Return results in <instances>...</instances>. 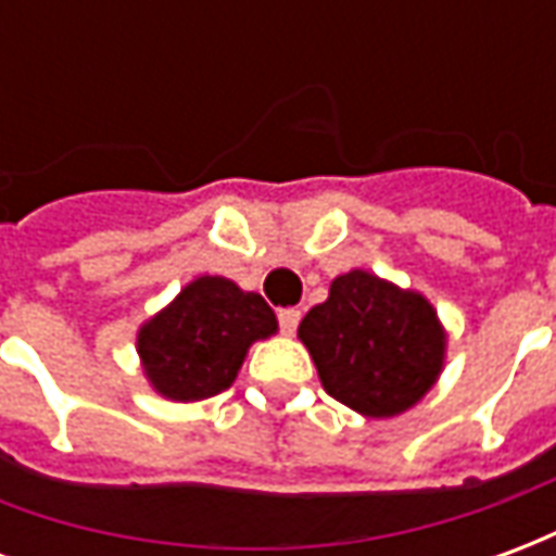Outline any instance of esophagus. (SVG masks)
Segmentation results:
<instances>
[{
    "label": "esophagus",
    "instance_id": "1",
    "mask_svg": "<svg viewBox=\"0 0 556 556\" xmlns=\"http://www.w3.org/2000/svg\"><path fill=\"white\" fill-rule=\"evenodd\" d=\"M277 318H279V330H282L286 337H294V330H298V325H301V309H294V306H289V309H279Z\"/></svg>",
    "mask_w": 556,
    "mask_h": 556
}]
</instances>
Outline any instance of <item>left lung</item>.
<instances>
[{
  "label": "left lung",
  "instance_id": "8db88e82",
  "mask_svg": "<svg viewBox=\"0 0 556 556\" xmlns=\"http://www.w3.org/2000/svg\"><path fill=\"white\" fill-rule=\"evenodd\" d=\"M330 396L363 417H396L429 393L443 369L446 333L419 291L369 270L330 282L325 303L298 327Z\"/></svg>",
  "mask_w": 556,
  "mask_h": 556
}]
</instances>
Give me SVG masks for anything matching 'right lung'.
Returning a JSON list of instances; mask_svg holds the SVG:
<instances>
[{"instance_id":"right-lung-1","label":"right lung","mask_w":556,"mask_h":556,"mask_svg":"<svg viewBox=\"0 0 556 556\" xmlns=\"http://www.w3.org/2000/svg\"><path fill=\"white\" fill-rule=\"evenodd\" d=\"M277 333V315L262 294L226 277H199L139 327L146 378L163 399L199 402L238 378L253 342Z\"/></svg>"}]
</instances>
